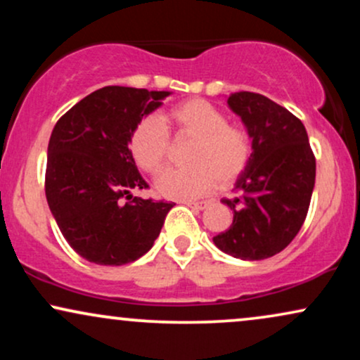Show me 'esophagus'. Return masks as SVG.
<instances>
[{"label": "esophagus", "mask_w": 360, "mask_h": 360, "mask_svg": "<svg viewBox=\"0 0 360 360\" xmlns=\"http://www.w3.org/2000/svg\"><path fill=\"white\" fill-rule=\"evenodd\" d=\"M186 205L189 206V208H194V210H205L208 208L210 205H212V201H184Z\"/></svg>", "instance_id": "34e87169"}]
</instances>
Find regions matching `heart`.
I'll use <instances>...</instances> for the list:
<instances>
[{
    "label": "heart",
    "mask_w": 360,
    "mask_h": 360,
    "mask_svg": "<svg viewBox=\"0 0 360 360\" xmlns=\"http://www.w3.org/2000/svg\"><path fill=\"white\" fill-rule=\"evenodd\" d=\"M166 122L179 134L194 137L186 167L167 169L157 179V191L166 198L189 200L203 196L220 183L232 184L245 171L252 142L245 128L226 123V115L205 100H188L172 106ZM135 162L148 174H157L167 162L169 135L155 118H146L130 137Z\"/></svg>",
    "instance_id": "heart-1"
}]
</instances>
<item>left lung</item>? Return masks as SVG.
<instances>
[{
  "mask_svg": "<svg viewBox=\"0 0 360 360\" xmlns=\"http://www.w3.org/2000/svg\"><path fill=\"white\" fill-rule=\"evenodd\" d=\"M226 103L249 134L252 155L233 186L240 196L221 200L233 212L232 225L213 243L235 259L262 260L300 232L315 188V155L301 120L278 103L249 91Z\"/></svg>",
  "mask_w": 360,
  "mask_h": 360,
  "instance_id": "1",
  "label": "left lung"
}]
</instances>
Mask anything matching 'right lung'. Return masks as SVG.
Wrapping results in <instances>:
<instances>
[{
	"mask_svg": "<svg viewBox=\"0 0 360 360\" xmlns=\"http://www.w3.org/2000/svg\"><path fill=\"white\" fill-rule=\"evenodd\" d=\"M169 94L106 86L82 98L53 127L45 196L65 240L89 262L123 266L142 257L174 206L131 194L148 184L128 148L135 127Z\"/></svg>",
	"mask_w": 360,
	"mask_h": 360,
	"instance_id": "1",
	"label": "right lung"
}]
</instances>
